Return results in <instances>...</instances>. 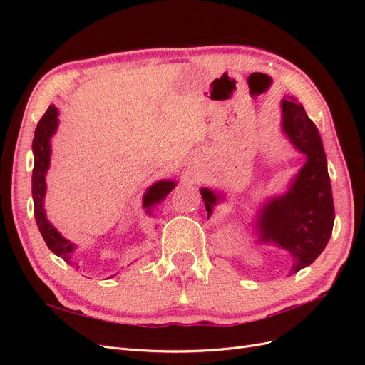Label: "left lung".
<instances>
[{
  "mask_svg": "<svg viewBox=\"0 0 365 365\" xmlns=\"http://www.w3.org/2000/svg\"><path fill=\"white\" fill-rule=\"evenodd\" d=\"M283 130L294 146L307 157L289 192L271 200L259 216L260 240L274 242L294 257L292 272L311 264L326 248L332 235L335 208L327 172L326 153L314 121L303 105L283 98ZM207 215H212L219 197L201 190Z\"/></svg>",
  "mask_w": 365,
  "mask_h": 365,
  "instance_id": "8db88e82",
  "label": "left lung"
}]
</instances>
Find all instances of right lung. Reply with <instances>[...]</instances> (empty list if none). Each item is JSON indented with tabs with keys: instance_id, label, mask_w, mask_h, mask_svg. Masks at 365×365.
Segmentation results:
<instances>
[{
	"instance_id": "obj_1",
	"label": "right lung",
	"mask_w": 365,
	"mask_h": 365,
	"mask_svg": "<svg viewBox=\"0 0 365 365\" xmlns=\"http://www.w3.org/2000/svg\"><path fill=\"white\" fill-rule=\"evenodd\" d=\"M58 128V108L50 105L46 114L42 115L35 130V138H33V155H35V165H33L31 175V195H33V205H35V219L41 235L46 240L47 247L62 257L65 262L74 264L71 262V252L74 251V245L70 240L62 237L58 230L54 228L46 217L43 212V196H46V173L50 165V138L56 132ZM175 189L173 181H158L153 184L146 192L145 200H143V207L149 208L157 202L163 201Z\"/></svg>"
}]
</instances>
